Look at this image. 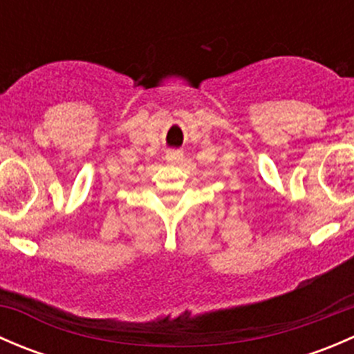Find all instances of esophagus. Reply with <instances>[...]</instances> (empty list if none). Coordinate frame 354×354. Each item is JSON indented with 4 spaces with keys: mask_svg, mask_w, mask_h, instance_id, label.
Returning a JSON list of instances; mask_svg holds the SVG:
<instances>
[{
    "mask_svg": "<svg viewBox=\"0 0 354 354\" xmlns=\"http://www.w3.org/2000/svg\"><path fill=\"white\" fill-rule=\"evenodd\" d=\"M166 160L169 164L181 162V160H183V152H181V151H169L166 154Z\"/></svg>",
    "mask_w": 354,
    "mask_h": 354,
    "instance_id": "34e87169",
    "label": "esophagus"
}]
</instances>
